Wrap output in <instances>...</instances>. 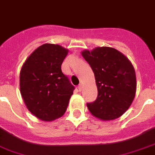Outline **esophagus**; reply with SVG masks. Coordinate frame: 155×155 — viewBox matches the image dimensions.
<instances>
[{
	"label": "esophagus",
	"mask_w": 155,
	"mask_h": 155,
	"mask_svg": "<svg viewBox=\"0 0 155 155\" xmlns=\"http://www.w3.org/2000/svg\"><path fill=\"white\" fill-rule=\"evenodd\" d=\"M83 88V85L80 84H79V86H78V89H79V91H81L82 90Z\"/></svg>",
	"instance_id": "esophagus-1"
}]
</instances>
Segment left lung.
<instances>
[{
	"label": "left lung",
	"instance_id": "left-lung-1",
	"mask_svg": "<svg viewBox=\"0 0 155 155\" xmlns=\"http://www.w3.org/2000/svg\"><path fill=\"white\" fill-rule=\"evenodd\" d=\"M81 54L93 70L97 88L96 101L87 103L90 113L104 121L120 117L135 97L137 79L132 62L111 47L85 49Z\"/></svg>",
	"mask_w": 155,
	"mask_h": 155
}]
</instances>
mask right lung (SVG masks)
Masks as SVG:
<instances>
[{"mask_svg": "<svg viewBox=\"0 0 155 155\" xmlns=\"http://www.w3.org/2000/svg\"><path fill=\"white\" fill-rule=\"evenodd\" d=\"M68 49L44 44L31 54L20 71V93L28 110L39 120L49 122L67 110L75 87L62 71Z\"/></svg>", "mask_w": 155, "mask_h": 155, "instance_id": "right-lung-1", "label": "right lung"}]
</instances>
